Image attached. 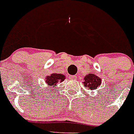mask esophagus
Masks as SVG:
<instances>
[{
  "mask_svg": "<svg viewBox=\"0 0 134 134\" xmlns=\"http://www.w3.org/2000/svg\"><path fill=\"white\" fill-rule=\"evenodd\" d=\"M76 78H77L76 76H70V79L73 80H76Z\"/></svg>",
  "mask_w": 134,
  "mask_h": 134,
  "instance_id": "34e87169",
  "label": "esophagus"
}]
</instances>
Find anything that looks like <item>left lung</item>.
Listing matches in <instances>:
<instances>
[{
  "mask_svg": "<svg viewBox=\"0 0 134 134\" xmlns=\"http://www.w3.org/2000/svg\"><path fill=\"white\" fill-rule=\"evenodd\" d=\"M84 82H83L84 85L91 90L96 89L102 83V79L93 74H89L88 75H86L84 77Z\"/></svg>",
  "mask_w": 134,
  "mask_h": 134,
  "instance_id": "1",
  "label": "left lung"
}]
</instances>
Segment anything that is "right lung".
Returning <instances> with one entry per match:
<instances>
[{
  "mask_svg": "<svg viewBox=\"0 0 134 134\" xmlns=\"http://www.w3.org/2000/svg\"><path fill=\"white\" fill-rule=\"evenodd\" d=\"M65 79V76L64 75L60 74H56V73L52 74L50 76H47L45 78L46 84L49 86H54L53 88L57 86V83H58V82H62Z\"/></svg>",
  "mask_w": 134,
  "mask_h": 134,
  "instance_id": "add662e5",
  "label": "right lung"
}]
</instances>
